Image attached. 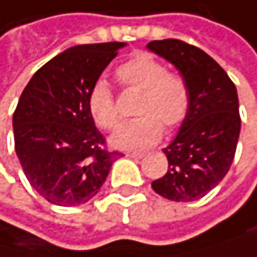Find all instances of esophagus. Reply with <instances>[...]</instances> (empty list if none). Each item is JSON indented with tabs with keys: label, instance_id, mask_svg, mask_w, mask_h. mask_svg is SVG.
Listing matches in <instances>:
<instances>
[{
	"label": "esophagus",
	"instance_id": "1",
	"mask_svg": "<svg viewBox=\"0 0 257 257\" xmlns=\"http://www.w3.org/2000/svg\"><path fill=\"white\" fill-rule=\"evenodd\" d=\"M130 158H134V160H139V158H144V153H134V152H130L127 153Z\"/></svg>",
	"mask_w": 257,
	"mask_h": 257
}]
</instances>
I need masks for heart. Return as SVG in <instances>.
<instances>
[{
  "label": "heart",
  "mask_w": 257,
  "mask_h": 257,
  "mask_svg": "<svg viewBox=\"0 0 257 257\" xmlns=\"http://www.w3.org/2000/svg\"><path fill=\"white\" fill-rule=\"evenodd\" d=\"M115 79L124 90L141 91L136 113L142 115L124 124L113 137V144L126 150H145L163 136V126L172 131L180 126L189 110V88L180 74L152 53L139 52L115 69ZM88 112L104 131L120 126L115 96L104 80H97L88 93Z\"/></svg>",
  "instance_id": "1"
}]
</instances>
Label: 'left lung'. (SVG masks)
Here are the masks:
<instances>
[{"label":"left lung","instance_id":"obj_1","mask_svg":"<svg viewBox=\"0 0 257 257\" xmlns=\"http://www.w3.org/2000/svg\"><path fill=\"white\" fill-rule=\"evenodd\" d=\"M147 47L175 64L189 88L180 133L163 150L167 172L152 188L171 201H196L223 180L234 161L240 134L235 85L212 56L191 44L163 39Z\"/></svg>","mask_w":257,"mask_h":257}]
</instances>
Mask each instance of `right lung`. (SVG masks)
<instances>
[{
  "instance_id": "1",
  "label": "right lung",
  "mask_w": 257,
  "mask_h": 257,
  "mask_svg": "<svg viewBox=\"0 0 257 257\" xmlns=\"http://www.w3.org/2000/svg\"><path fill=\"white\" fill-rule=\"evenodd\" d=\"M123 42L75 45L36 72L14 112L15 152L31 186L45 201L88 202L120 152L105 147L88 112V93Z\"/></svg>"
}]
</instances>
